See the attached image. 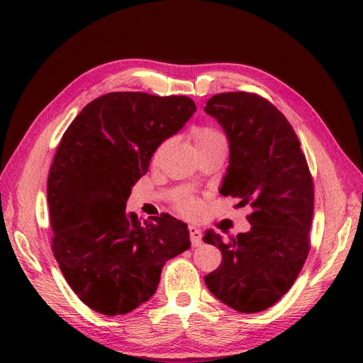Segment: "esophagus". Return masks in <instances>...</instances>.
I'll list each match as a JSON object with an SVG mask.
<instances>
[{"label": "esophagus", "instance_id": "34e87169", "mask_svg": "<svg viewBox=\"0 0 363 363\" xmlns=\"http://www.w3.org/2000/svg\"><path fill=\"white\" fill-rule=\"evenodd\" d=\"M189 233H190V240L193 246H199L202 243V231L199 228L196 226H190L189 228Z\"/></svg>", "mask_w": 363, "mask_h": 363}]
</instances>
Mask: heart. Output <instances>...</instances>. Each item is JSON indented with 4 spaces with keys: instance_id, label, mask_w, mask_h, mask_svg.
I'll return each instance as SVG.
<instances>
[{
    "instance_id": "obj_1",
    "label": "heart",
    "mask_w": 363,
    "mask_h": 363,
    "mask_svg": "<svg viewBox=\"0 0 363 363\" xmlns=\"http://www.w3.org/2000/svg\"><path fill=\"white\" fill-rule=\"evenodd\" d=\"M190 137L198 150L205 149V147H214V146H226V141H225V137L222 135V133L210 126L191 128ZM158 152H160V149H158ZM176 206H178V210L184 214H193L198 211L199 202H198V199L191 198V196L185 194V196H181V198L176 199Z\"/></svg>"
}]
</instances>
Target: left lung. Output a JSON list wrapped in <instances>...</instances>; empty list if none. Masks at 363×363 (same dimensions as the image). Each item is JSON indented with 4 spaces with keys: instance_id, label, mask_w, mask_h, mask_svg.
Instances as JSON below:
<instances>
[{
    "instance_id": "8db88e82",
    "label": "left lung",
    "mask_w": 363,
    "mask_h": 363,
    "mask_svg": "<svg viewBox=\"0 0 363 363\" xmlns=\"http://www.w3.org/2000/svg\"><path fill=\"white\" fill-rule=\"evenodd\" d=\"M203 109L230 141L220 194L252 208L247 233L228 240L205 233L203 242L222 252L205 284L237 312H262L292 287L308 255L312 174L294 128L271 101L251 92H222Z\"/></svg>"
}]
</instances>
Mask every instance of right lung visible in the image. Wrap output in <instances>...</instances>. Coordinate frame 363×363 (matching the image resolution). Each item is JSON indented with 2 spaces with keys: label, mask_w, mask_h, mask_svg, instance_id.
Returning <instances> with one entry per match:
<instances>
[{
  "label": "right lung",
  "mask_w": 363,
  "mask_h": 363,
  "mask_svg": "<svg viewBox=\"0 0 363 363\" xmlns=\"http://www.w3.org/2000/svg\"><path fill=\"white\" fill-rule=\"evenodd\" d=\"M194 112L185 96L109 92L59 143L47 182L51 250L80 301L101 315L146 303L165 262L190 247L187 223L167 213L141 223L126 202L153 152Z\"/></svg>",
  "instance_id": "1"
}]
</instances>
